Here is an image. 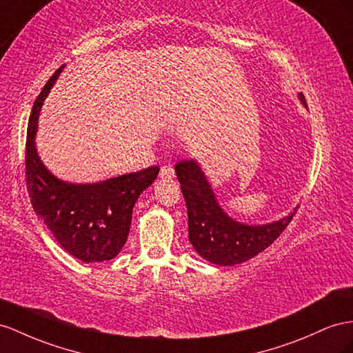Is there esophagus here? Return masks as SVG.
<instances>
[{
	"mask_svg": "<svg viewBox=\"0 0 353 353\" xmlns=\"http://www.w3.org/2000/svg\"><path fill=\"white\" fill-rule=\"evenodd\" d=\"M159 176L161 179H172L175 176V170L172 166H161Z\"/></svg>",
	"mask_w": 353,
	"mask_h": 353,
	"instance_id": "34e87169",
	"label": "esophagus"
}]
</instances>
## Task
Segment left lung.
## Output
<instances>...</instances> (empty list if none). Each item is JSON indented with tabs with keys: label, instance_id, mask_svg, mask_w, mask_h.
Wrapping results in <instances>:
<instances>
[{
	"label": "left lung",
	"instance_id": "obj_1",
	"mask_svg": "<svg viewBox=\"0 0 353 353\" xmlns=\"http://www.w3.org/2000/svg\"><path fill=\"white\" fill-rule=\"evenodd\" d=\"M297 97L307 107L303 93ZM175 174L187 205L190 243L202 259L216 265L251 260L278 239L297 211L295 206L288 215L268 224L239 223L218 203L211 183L194 159L178 161Z\"/></svg>",
	"mask_w": 353,
	"mask_h": 353
}]
</instances>
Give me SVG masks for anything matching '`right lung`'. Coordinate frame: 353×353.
Masks as SVG:
<instances>
[{"mask_svg": "<svg viewBox=\"0 0 353 353\" xmlns=\"http://www.w3.org/2000/svg\"><path fill=\"white\" fill-rule=\"evenodd\" d=\"M65 68L62 65L34 102L26 135V187L35 214L63 250L84 263L112 260L125 246L132 211L141 193L154 183L159 168L112 176L98 183L75 184L54 176L35 147L43 102Z\"/></svg>", "mask_w": 353, "mask_h": 353, "instance_id": "1", "label": "right lung"}]
</instances>
